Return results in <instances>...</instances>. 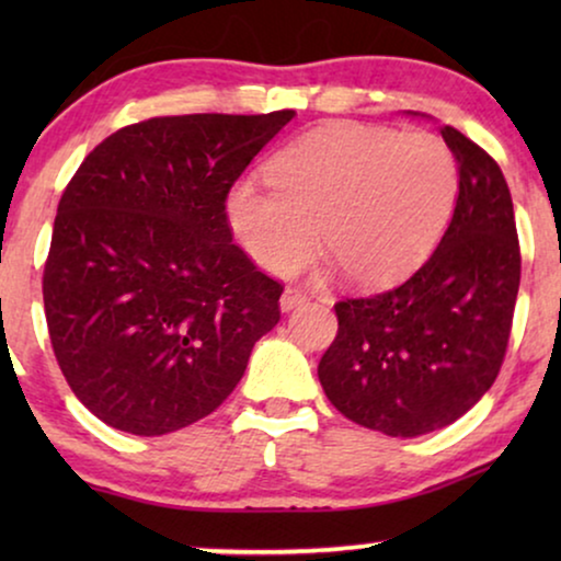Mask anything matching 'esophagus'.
<instances>
[{"instance_id": "1", "label": "esophagus", "mask_w": 561, "mask_h": 561, "mask_svg": "<svg viewBox=\"0 0 561 561\" xmlns=\"http://www.w3.org/2000/svg\"><path fill=\"white\" fill-rule=\"evenodd\" d=\"M309 301V296L304 294V290H298V288H286L283 290V296H280V311H294V309H298V306L301 304H306Z\"/></svg>"}]
</instances>
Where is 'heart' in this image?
<instances>
[{"label":"heart","instance_id":"1","mask_svg":"<svg viewBox=\"0 0 561 561\" xmlns=\"http://www.w3.org/2000/svg\"><path fill=\"white\" fill-rule=\"evenodd\" d=\"M267 181L227 194V225L267 273L288 275L321 244L344 278L380 288L424 263L459 191L451 150L436 135L329 125L275 152Z\"/></svg>","mask_w":561,"mask_h":561}]
</instances>
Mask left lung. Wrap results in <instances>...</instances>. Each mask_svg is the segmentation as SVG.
<instances>
[{"instance_id": "obj_1", "label": "left lung", "mask_w": 561, "mask_h": 561, "mask_svg": "<svg viewBox=\"0 0 561 561\" xmlns=\"http://www.w3.org/2000/svg\"><path fill=\"white\" fill-rule=\"evenodd\" d=\"M442 137L459 171L449 227L401 286L334 306L340 332L319 363L321 388L342 416L403 439L455 424L488 393L520 283L501 168L455 127H442Z\"/></svg>"}]
</instances>
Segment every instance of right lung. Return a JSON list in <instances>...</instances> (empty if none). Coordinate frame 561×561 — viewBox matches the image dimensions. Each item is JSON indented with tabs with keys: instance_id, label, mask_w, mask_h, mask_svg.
<instances>
[{
	"instance_id": "right-lung-1",
	"label": "right lung",
	"mask_w": 561,
	"mask_h": 561,
	"mask_svg": "<svg viewBox=\"0 0 561 561\" xmlns=\"http://www.w3.org/2000/svg\"><path fill=\"white\" fill-rule=\"evenodd\" d=\"M296 117L186 114L122 127L68 183L43 275L53 352L76 398L160 436L217 411L283 286L232 242L225 202Z\"/></svg>"
}]
</instances>
